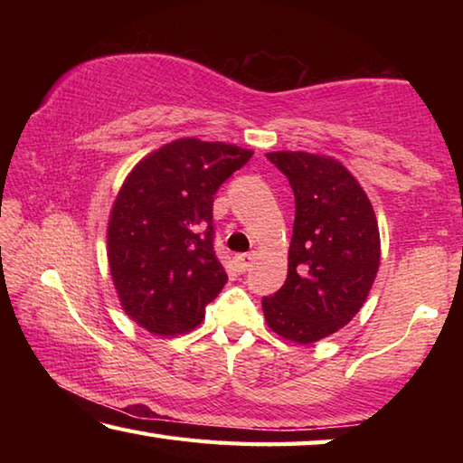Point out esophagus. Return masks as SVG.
Listing matches in <instances>:
<instances>
[{"label": "esophagus", "mask_w": 463, "mask_h": 463, "mask_svg": "<svg viewBox=\"0 0 463 463\" xmlns=\"http://www.w3.org/2000/svg\"><path fill=\"white\" fill-rule=\"evenodd\" d=\"M257 260V253H245V255H237L234 257V269H237L239 273H245L249 271L250 268H253V263Z\"/></svg>", "instance_id": "34e87169"}]
</instances>
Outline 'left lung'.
<instances>
[{"mask_svg":"<svg viewBox=\"0 0 463 463\" xmlns=\"http://www.w3.org/2000/svg\"><path fill=\"white\" fill-rule=\"evenodd\" d=\"M296 198L288 278L265 296L273 333L310 345L343 328L362 310L380 268V231L372 202L333 156L268 153Z\"/></svg>","mask_w":463,"mask_h":463,"instance_id":"1","label":"left lung"}]
</instances>
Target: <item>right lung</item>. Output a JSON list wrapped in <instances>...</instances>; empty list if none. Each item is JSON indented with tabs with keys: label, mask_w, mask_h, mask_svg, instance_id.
<instances>
[{
	"label": "right lung",
	"mask_w": 463,
	"mask_h": 463,
	"mask_svg": "<svg viewBox=\"0 0 463 463\" xmlns=\"http://www.w3.org/2000/svg\"><path fill=\"white\" fill-rule=\"evenodd\" d=\"M253 151L177 138L137 163L108 222V263L127 315L148 333L198 326L226 284L214 253V194Z\"/></svg>",
	"instance_id": "1"
}]
</instances>
